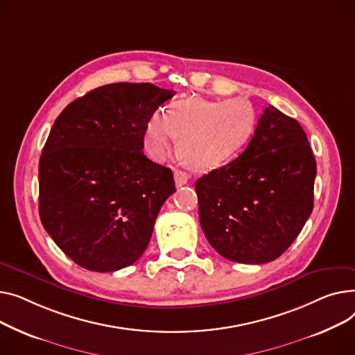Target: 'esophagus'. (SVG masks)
Returning a JSON list of instances; mask_svg holds the SVG:
<instances>
[{
  "label": "esophagus",
  "mask_w": 355,
  "mask_h": 355,
  "mask_svg": "<svg viewBox=\"0 0 355 355\" xmlns=\"http://www.w3.org/2000/svg\"><path fill=\"white\" fill-rule=\"evenodd\" d=\"M187 180H189V175H187L186 172H183V171H175V183H176L178 187L186 184Z\"/></svg>",
  "instance_id": "1"
}]
</instances>
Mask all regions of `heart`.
I'll return each mask as SVG.
<instances>
[{
	"label": "heart",
	"instance_id": "obj_1",
	"mask_svg": "<svg viewBox=\"0 0 355 355\" xmlns=\"http://www.w3.org/2000/svg\"><path fill=\"white\" fill-rule=\"evenodd\" d=\"M255 126V110L246 100L192 97L175 101L166 114L155 112L146 121L143 141L146 152L162 160L180 137V156L195 168L209 171L232 160L252 137Z\"/></svg>",
	"mask_w": 355,
	"mask_h": 355
}]
</instances>
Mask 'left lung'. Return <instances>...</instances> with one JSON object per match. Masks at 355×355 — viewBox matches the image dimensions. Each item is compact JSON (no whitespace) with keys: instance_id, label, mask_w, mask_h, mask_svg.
Listing matches in <instances>:
<instances>
[{"instance_id":"8db88e82","label":"left lung","mask_w":355,"mask_h":355,"mask_svg":"<svg viewBox=\"0 0 355 355\" xmlns=\"http://www.w3.org/2000/svg\"><path fill=\"white\" fill-rule=\"evenodd\" d=\"M315 176L317 162L301 124L268 106L248 148L195 183L207 242L234 262L277 259L312 212Z\"/></svg>"}]
</instances>
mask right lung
<instances>
[{"label":"right lung","mask_w":355,"mask_h":355,"mask_svg":"<svg viewBox=\"0 0 355 355\" xmlns=\"http://www.w3.org/2000/svg\"><path fill=\"white\" fill-rule=\"evenodd\" d=\"M173 96L150 83H113L76 98L55 119L38 164V211L77 265L113 272L148 248L176 187L169 168L143 155L144 126Z\"/></svg>","instance_id":"obj_1"}]
</instances>
